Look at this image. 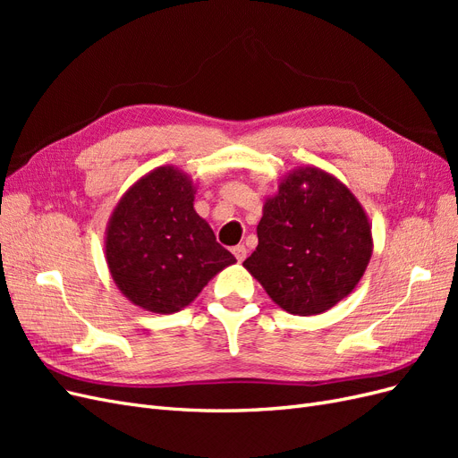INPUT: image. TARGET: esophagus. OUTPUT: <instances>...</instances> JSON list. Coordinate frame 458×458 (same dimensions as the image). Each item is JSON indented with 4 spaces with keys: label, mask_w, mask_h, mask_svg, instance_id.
I'll return each mask as SVG.
<instances>
[{
    "label": "esophagus",
    "mask_w": 458,
    "mask_h": 458,
    "mask_svg": "<svg viewBox=\"0 0 458 458\" xmlns=\"http://www.w3.org/2000/svg\"><path fill=\"white\" fill-rule=\"evenodd\" d=\"M233 254H234V258H237V261H244V258H246V246L244 244L234 246L233 248Z\"/></svg>",
    "instance_id": "esophagus-1"
}]
</instances>
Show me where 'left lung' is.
<instances>
[{"label":"left lung","instance_id":"8db88e82","mask_svg":"<svg viewBox=\"0 0 458 458\" xmlns=\"http://www.w3.org/2000/svg\"><path fill=\"white\" fill-rule=\"evenodd\" d=\"M372 256L361 202L338 177L300 165L263 202L258 246L242 266L293 315H318L348 298Z\"/></svg>","mask_w":458,"mask_h":458}]
</instances>
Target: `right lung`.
<instances>
[{"instance_id": "1", "label": "right lung", "mask_w": 458, "mask_h": 458, "mask_svg": "<svg viewBox=\"0 0 458 458\" xmlns=\"http://www.w3.org/2000/svg\"><path fill=\"white\" fill-rule=\"evenodd\" d=\"M197 183L175 165L150 170L123 192L105 231V259L137 308L170 315L187 308L234 256L195 206Z\"/></svg>"}]
</instances>
